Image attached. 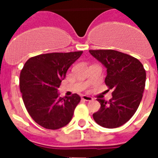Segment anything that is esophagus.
I'll return each mask as SVG.
<instances>
[{"label": "esophagus", "instance_id": "34e87169", "mask_svg": "<svg viewBox=\"0 0 158 158\" xmlns=\"http://www.w3.org/2000/svg\"><path fill=\"white\" fill-rule=\"evenodd\" d=\"M81 99L84 100V101H86V102H91V101H93V98L91 96H86V95H83L81 96Z\"/></svg>", "mask_w": 158, "mask_h": 158}]
</instances>
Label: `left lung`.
Masks as SVG:
<instances>
[{
  "label": "left lung",
  "mask_w": 158,
  "mask_h": 158,
  "mask_svg": "<svg viewBox=\"0 0 158 158\" xmlns=\"http://www.w3.org/2000/svg\"><path fill=\"white\" fill-rule=\"evenodd\" d=\"M89 52L105 66V83L109 89H113L109 102L97 99L101 107L93 114V118L104 128L120 127L132 118L139 107L146 85V70L138 59L123 52L114 50Z\"/></svg>",
  "instance_id": "1"
}]
</instances>
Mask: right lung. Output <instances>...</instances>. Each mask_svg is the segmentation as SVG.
Here are the masks:
<instances>
[{"mask_svg": "<svg viewBox=\"0 0 158 158\" xmlns=\"http://www.w3.org/2000/svg\"><path fill=\"white\" fill-rule=\"evenodd\" d=\"M83 52L41 54L29 58L23 68L19 86L25 107L39 125L58 129L69 123L80 96L60 97L58 88L69 67Z\"/></svg>", "mask_w": 158, "mask_h": 158, "instance_id": "obj_1", "label": "right lung"}]
</instances>
